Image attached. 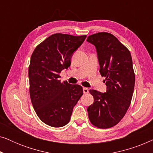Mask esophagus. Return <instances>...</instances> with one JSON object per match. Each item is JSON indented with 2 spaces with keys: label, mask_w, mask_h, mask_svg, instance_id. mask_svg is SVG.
Listing matches in <instances>:
<instances>
[{
  "label": "esophagus",
  "mask_w": 153,
  "mask_h": 153,
  "mask_svg": "<svg viewBox=\"0 0 153 153\" xmlns=\"http://www.w3.org/2000/svg\"><path fill=\"white\" fill-rule=\"evenodd\" d=\"M83 93H84V94H87V93H88L89 90H88V88H83Z\"/></svg>",
  "instance_id": "1"
}]
</instances>
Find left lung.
<instances>
[{
	"mask_svg": "<svg viewBox=\"0 0 153 153\" xmlns=\"http://www.w3.org/2000/svg\"><path fill=\"white\" fill-rule=\"evenodd\" d=\"M87 42L96 48L106 85V93L90 90L94 102L88 107V118L98 128H110L120 122L130 105L135 83L132 59L129 50L111 33L91 35Z\"/></svg>",
	"mask_w": 153,
	"mask_h": 153,
	"instance_id": "8db88e82",
	"label": "left lung"
}]
</instances>
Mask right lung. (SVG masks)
Returning <instances> with one entry per match:
<instances>
[{
    "label": "right lung",
    "instance_id": "obj_1",
    "mask_svg": "<svg viewBox=\"0 0 153 153\" xmlns=\"http://www.w3.org/2000/svg\"><path fill=\"white\" fill-rule=\"evenodd\" d=\"M86 35L56 33L35 48L28 68L30 96L37 116L45 124L63 127L70 120L73 108L83 95V88L67 81L59 74L71 65L74 52Z\"/></svg>",
    "mask_w": 153,
    "mask_h": 153
}]
</instances>
